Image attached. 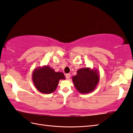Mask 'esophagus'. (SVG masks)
I'll use <instances>...</instances> for the list:
<instances>
[{
	"mask_svg": "<svg viewBox=\"0 0 133 133\" xmlns=\"http://www.w3.org/2000/svg\"><path fill=\"white\" fill-rule=\"evenodd\" d=\"M70 76H71V75H70V74H66V78L67 79H69L70 78Z\"/></svg>",
	"mask_w": 133,
	"mask_h": 133,
	"instance_id": "34e87169",
	"label": "esophagus"
}]
</instances>
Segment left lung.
I'll use <instances>...</instances> for the list:
<instances>
[{
	"label": "left lung",
	"mask_w": 133,
	"mask_h": 133,
	"mask_svg": "<svg viewBox=\"0 0 133 133\" xmlns=\"http://www.w3.org/2000/svg\"><path fill=\"white\" fill-rule=\"evenodd\" d=\"M77 74L72 78L74 86L81 94H88L95 89L99 81L98 69L84 67L79 69Z\"/></svg>",
	"instance_id": "1"
}]
</instances>
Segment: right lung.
Here are the masks:
<instances>
[{
    "label": "right lung",
    "mask_w": 133,
    "mask_h": 133,
    "mask_svg": "<svg viewBox=\"0 0 133 133\" xmlns=\"http://www.w3.org/2000/svg\"><path fill=\"white\" fill-rule=\"evenodd\" d=\"M64 74L55 72L53 69L47 66H39L34 70L32 79L36 89L43 94H51L56 90L59 80L65 79Z\"/></svg>",
    "instance_id": "obj_1"
}]
</instances>
